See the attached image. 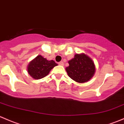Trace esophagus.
Returning <instances> with one entry per match:
<instances>
[{
	"label": "esophagus",
	"mask_w": 124,
	"mask_h": 124,
	"mask_svg": "<svg viewBox=\"0 0 124 124\" xmlns=\"http://www.w3.org/2000/svg\"><path fill=\"white\" fill-rule=\"evenodd\" d=\"M59 65H63V62H62V61H61V62H59Z\"/></svg>",
	"instance_id": "obj_1"
}]
</instances>
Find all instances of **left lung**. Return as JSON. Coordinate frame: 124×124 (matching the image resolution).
<instances>
[{"label":"left lung","mask_w":124,"mask_h":124,"mask_svg":"<svg viewBox=\"0 0 124 124\" xmlns=\"http://www.w3.org/2000/svg\"><path fill=\"white\" fill-rule=\"evenodd\" d=\"M66 71L68 76L77 83L88 81L93 76L95 66L92 59L84 54H76L68 62Z\"/></svg>","instance_id":"1"}]
</instances>
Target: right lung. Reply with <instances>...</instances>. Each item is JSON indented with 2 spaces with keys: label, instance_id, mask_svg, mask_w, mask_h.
<instances>
[{
  "label": "right lung",
  "instance_id": "right-lung-1",
  "mask_svg": "<svg viewBox=\"0 0 124 124\" xmlns=\"http://www.w3.org/2000/svg\"><path fill=\"white\" fill-rule=\"evenodd\" d=\"M58 65L54 61H47L46 58L39 55L29 63L28 72L34 79H40L48 75L50 70Z\"/></svg>",
  "mask_w": 124,
  "mask_h": 124
}]
</instances>
